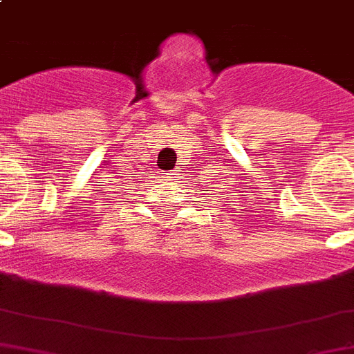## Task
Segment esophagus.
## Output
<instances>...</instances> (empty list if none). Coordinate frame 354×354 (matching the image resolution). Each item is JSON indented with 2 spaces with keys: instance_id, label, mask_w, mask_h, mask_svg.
<instances>
[{
  "instance_id": "obj_1",
  "label": "esophagus",
  "mask_w": 354,
  "mask_h": 354,
  "mask_svg": "<svg viewBox=\"0 0 354 354\" xmlns=\"http://www.w3.org/2000/svg\"><path fill=\"white\" fill-rule=\"evenodd\" d=\"M165 177L168 180H177V177H179V170H170V171H166Z\"/></svg>"
}]
</instances>
